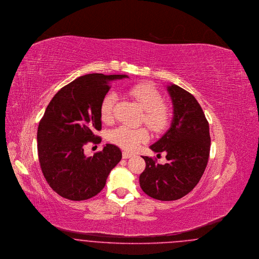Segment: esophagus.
I'll return each mask as SVG.
<instances>
[{"label":"esophagus","instance_id":"1","mask_svg":"<svg viewBox=\"0 0 259 259\" xmlns=\"http://www.w3.org/2000/svg\"><path fill=\"white\" fill-rule=\"evenodd\" d=\"M122 156H123V158H130V157H132V156H134V154L133 153H130V152H122Z\"/></svg>","mask_w":259,"mask_h":259}]
</instances>
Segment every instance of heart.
<instances>
[{"label": "heart", "instance_id": "b5f03b06", "mask_svg": "<svg viewBox=\"0 0 259 259\" xmlns=\"http://www.w3.org/2000/svg\"><path fill=\"white\" fill-rule=\"evenodd\" d=\"M127 93L135 99L144 109L143 121L155 133H162L170 124L171 113L167 106L162 104V97L159 91L149 83H141L130 87ZM117 96L109 92L103 98L100 106L101 119L109 122L112 119L113 107ZM150 134L146 128H130L121 125L108 132L107 139L112 144L126 151H135L138 147L149 140Z\"/></svg>", "mask_w": 259, "mask_h": 259}]
</instances>
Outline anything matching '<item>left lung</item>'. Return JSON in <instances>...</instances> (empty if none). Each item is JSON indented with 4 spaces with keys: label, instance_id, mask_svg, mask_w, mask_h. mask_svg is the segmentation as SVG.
<instances>
[{
    "label": "left lung",
    "instance_id": "1",
    "mask_svg": "<svg viewBox=\"0 0 259 259\" xmlns=\"http://www.w3.org/2000/svg\"><path fill=\"white\" fill-rule=\"evenodd\" d=\"M167 91L173 104V119L167 132L150 147L154 152H166L167 162L143 156L146 168L140 186L151 198L176 200L189 194L199 182L210 152L209 125L196 98L171 84Z\"/></svg>",
    "mask_w": 259,
    "mask_h": 259
}]
</instances>
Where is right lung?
I'll use <instances>...</instances> for the list:
<instances>
[{
    "mask_svg": "<svg viewBox=\"0 0 259 259\" xmlns=\"http://www.w3.org/2000/svg\"><path fill=\"white\" fill-rule=\"evenodd\" d=\"M127 75L92 73L78 77L58 92L40 120L38 156L50 187L61 197L84 200L98 195L107 176L121 160L120 149L107 144L102 152L86 156L88 143L100 144V106L113 80Z\"/></svg>",
    "mask_w": 259,
    "mask_h": 259,
    "instance_id": "1",
    "label": "right lung"
}]
</instances>
